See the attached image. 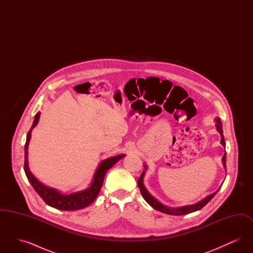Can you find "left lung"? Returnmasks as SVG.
<instances>
[{
    "label": "left lung",
    "instance_id": "1",
    "mask_svg": "<svg viewBox=\"0 0 253 253\" xmlns=\"http://www.w3.org/2000/svg\"><path fill=\"white\" fill-rule=\"evenodd\" d=\"M215 125H216V130L220 133L221 135V144L223 145L224 147H226V142H225V138H224V134H223V128H222V122L220 121L219 118H216L215 120ZM222 161H223V165L226 169V153L225 155L222 157ZM144 169H147V165L144 164ZM145 176V170H143V172L141 173L140 177L138 178L137 181V185L139 187V190H140V193L142 194L143 198L145 199V201L150 205L152 208H154L155 210H157L160 212H163V213H166V214H169V215H185V214H189L191 212H194L196 211H199L201 210L204 206L208 204L212 198L213 196L216 194L217 192L220 190V188L217 190L216 192H214L208 196H206L205 198H203L202 200L198 201L197 203L193 205H187V206H182V207H178V208H171V207H169L166 205L162 204L160 203L157 198H155L151 193H149L146 188H145L144 184H143V179H144Z\"/></svg>",
    "mask_w": 253,
    "mask_h": 253
}]
</instances>
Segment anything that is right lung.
I'll return each mask as SVG.
<instances>
[{
	"instance_id": "right-lung-1",
	"label": "right lung",
	"mask_w": 253,
	"mask_h": 253,
	"mask_svg": "<svg viewBox=\"0 0 253 253\" xmlns=\"http://www.w3.org/2000/svg\"><path fill=\"white\" fill-rule=\"evenodd\" d=\"M41 113L38 112L35 116V119L33 121L32 127L29 130L26 136V142L24 146V171L26 174V177L37 193L42 198V200L46 204L55 208L60 211H76L81 210L85 207L92 204L99 193L102 183L104 181V176L107 172L109 169L112 168L119 160L125 157L124 154L118 155L116 157H111L102 160L97 168H96L95 174L93 176V180L91 182L90 186L83 191L76 192V193H70V194H63L60 193V191L50 188L42 184V182L37 179L34 174L30 171L29 166H28V145L30 142L31 138V132L35 128L40 120Z\"/></svg>"
}]
</instances>
